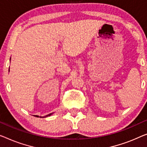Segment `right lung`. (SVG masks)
<instances>
[{
	"instance_id": "add662e5",
	"label": "right lung",
	"mask_w": 147,
	"mask_h": 147,
	"mask_svg": "<svg viewBox=\"0 0 147 147\" xmlns=\"http://www.w3.org/2000/svg\"><path fill=\"white\" fill-rule=\"evenodd\" d=\"M10 59H11V58H10ZM9 71H10V67H9ZM53 113H49V114H48V115H45V116H43V117H42V116H39V115H35L34 116H36V117H48V116H50V115H51Z\"/></svg>"
}]
</instances>
